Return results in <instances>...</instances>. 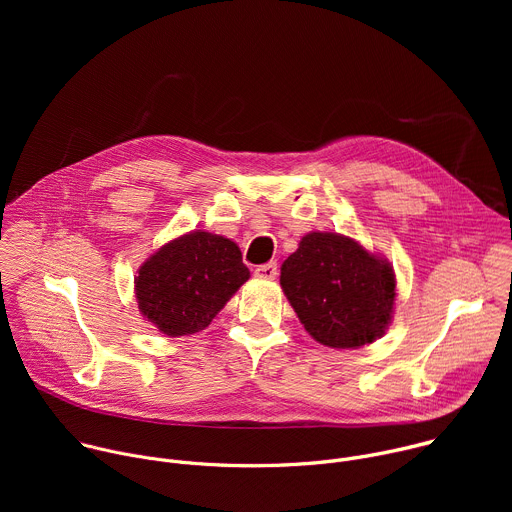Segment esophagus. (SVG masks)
Wrapping results in <instances>:
<instances>
[{"mask_svg":"<svg viewBox=\"0 0 512 512\" xmlns=\"http://www.w3.org/2000/svg\"><path fill=\"white\" fill-rule=\"evenodd\" d=\"M255 275L261 277V279H275V275H277V263L271 261V263L259 265V267L255 269Z\"/></svg>","mask_w":512,"mask_h":512,"instance_id":"esophagus-1","label":"esophagus"}]
</instances>
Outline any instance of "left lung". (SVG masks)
Returning a JSON list of instances; mask_svg holds the SVG:
<instances>
[{"mask_svg":"<svg viewBox=\"0 0 512 512\" xmlns=\"http://www.w3.org/2000/svg\"><path fill=\"white\" fill-rule=\"evenodd\" d=\"M279 283L310 336L330 348L381 338L397 296L389 261L338 233H308L283 261Z\"/></svg>","mask_w":512,"mask_h":512,"instance_id":"obj_1","label":"left lung"}]
</instances>
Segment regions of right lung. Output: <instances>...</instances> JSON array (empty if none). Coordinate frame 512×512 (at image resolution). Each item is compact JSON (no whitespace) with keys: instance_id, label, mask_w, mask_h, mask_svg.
<instances>
[{"instance_id":"right-lung-1","label":"right lung","mask_w":512,"mask_h":512,"mask_svg":"<svg viewBox=\"0 0 512 512\" xmlns=\"http://www.w3.org/2000/svg\"><path fill=\"white\" fill-rule=\"evenodd\" d=\"M241 249L231 239L192 231L156 251L139 267V312L166 336L204 330L249 279Z\"/></svg>"}]
</instances>
